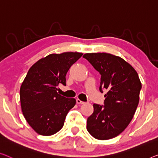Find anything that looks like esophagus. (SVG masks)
<instances>
[{
	"label": "esophagus",
	"instance_id": "34e87169",
	"mask_svg": "<svg viewBox=\"0 0 158 158\" xmlns=\"http://www.w3.org/2000/svg\"><path fill=\"white\" fill-rule=\"evenodd\" d=\"M77 103H78V104H84V103H85V102H82V101L79 99V98H77Z\"/></svg>",
	"mask_w": 158,
	"mask_h": 158
}]
</instances>
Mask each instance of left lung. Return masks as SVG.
I'll use <instances>...</instances> for the list:
<instances>
[{"label": "left lung", "instance_id": "left-lung-1", "mask_svg": "<svg viewBox=\"0 0 158 158\" xmlns=\"http://www.w3.org/2000/svg\"><path fill=\"white\" fill-rule=\"evenodd\" d=\"M102 75L99 89L107 91L104 106L94 103L86 129L97 140L116 137L133 119L140 98L141 82L137 72L118 56L86 53L83 56Z\"/></svg>", "mask_w": 158, "mask_h": 158}]
</instances>
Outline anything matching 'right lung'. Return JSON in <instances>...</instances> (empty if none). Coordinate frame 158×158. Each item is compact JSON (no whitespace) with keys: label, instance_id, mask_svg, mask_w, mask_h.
Listing matches in <instances>:
<instances>
[{"label":"right lung","instance_id":"1","mask_svg":"<svg viewBox=\"0 0 158 158\" xmlns=\"http://www.w3.org/2000/svg\"><path fill=\"white\" fill-rule=\"evenodd\" d=\"M79 52L51 54L30 68L20 89L23 114L37 133L49 136L64 126L67 114L76 104L75 98H66L56 91L66 85V74L81 56Z\"/></svg>","mask_w":158,"mask_h":158}]
</instances>
